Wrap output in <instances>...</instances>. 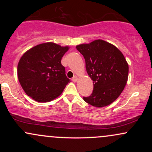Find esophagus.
I'll return each mask as SVG.
<instances>
[{
	"label": "esophagus",
	"instance_id": "obj_1",
	"mask_svg": "<svg viewBox=\"0 0 152 152\" xmlns=\"http://www.w3.org/2000/svg\"><path fill=\"white\" fill-rule=\"evenodd\" d=\"M72 81L74 82H77L78 81V77L76 76H74L72 78Z\"/></svg>",
	"mask_w": 152,
	"mask_h": 152
}]
</instances>
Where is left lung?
<instances>
[{
  "label": "left lung",
  "instance_id": "8db88e82",
  "mask_svg": "<svg viewBox=\"0 0 152 152\" xmlns=\"http://www.w3.org/2000/svg\"><path fill=\"white\" fill-rule=\"evenodd\" d=\"M76 49L84 57L86 71L94 83L93 92L83 100L99 108L111 104L123 91L128 79L129 65L123 53L101 39L78 45Z\"/></svg>",
  "mask_w": 152,
  "mask_h": 152
}]
</instances>
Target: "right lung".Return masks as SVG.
<instances>
[{
	"mask_svg": "<svg viewBox=\"0 0 152 152\" xmlns=\"http://www.w3.org/2000/svg\"><path fill=\"white\" fill-rule=\"evenodd\" d=\"M48 42L26 52L18 64V78L28 96L38 102H48L60 96L70 79L66 77L61 58L69 50Z\"/></svg>",
	"mask_w": 152,
	"mask_h": 152,
	"instance_id": "add662e5",
	"label": "right lung"
}]
</instances>
